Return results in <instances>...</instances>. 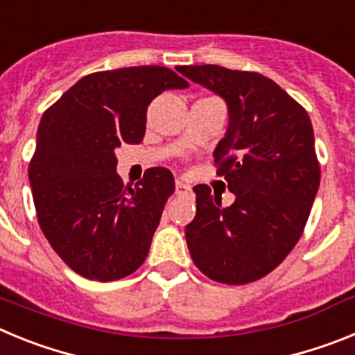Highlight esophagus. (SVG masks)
<instances>
[{
	"label": "esophagus",
	"instance_id": "obj_1",
	"mask_svg": "<svg viewBox=\"0 0 355 355\" xmlns=\"http://www.w3.org/2000/svg\"><path fill=\"white\" fill-rule=\"evenodd\" d=\"M175 193H178V196H190V193H192V187L184 183V181L178 180L175 181Z\"/></svg>",
	"mask_w": 355,
	"mask_h": 355
}]
</instances>
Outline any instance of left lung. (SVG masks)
I'll list each match as a JSON object with an SVG mask.
<instances>
[{"mask_svg":"<svg viewBox=\"0 0 355 355\" xmlns=\"http://www.w3.org/2000/svg\"><path fill=\"white\" fill-rule=\"evenodd\" d=\"M188 80L218 94L229 126L215 153L234 202L206 184L193 187L197 213L184 229L188 250L205 275L247 284L270 274L302 236L320 187L315 135L306 110L259 72L183 65Z\"/></svg>","mask_w":355,"mask_h":355,"instance_id":"left-lung-1","label":"left lung"}]
</instances>
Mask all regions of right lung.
Instances as JSON below:
<instances>
[{"label":"right lung","instance_id":"1","mask_svg":"<svg viewBox=\"0 0 355 355\" xmlns=\"http://www.w3.org/2000/svg\"><path fill=\"white\" fill-rule=\"evenodd\" d=\"M188 81L159 65L94 72L44 112L30 162L31 193L44 236L69 268L117 281L147 258L172 172L149 168L135 187L115 172V149L142 142L147 106Z\"/></svg>","mask_w":355,"mask_h":355}]
</instances>
